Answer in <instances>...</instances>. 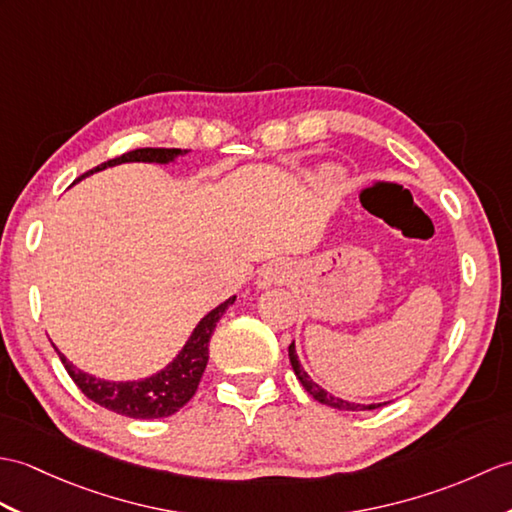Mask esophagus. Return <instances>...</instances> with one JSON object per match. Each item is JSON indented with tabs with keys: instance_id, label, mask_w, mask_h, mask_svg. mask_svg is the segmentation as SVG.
Here are the masks:
<instances>
[{
	"instance_id": "1",
	"label": "esophagus",
	"mask_w": 512,
	"mask_h": 512,
	"mask_svg": "<svg viewBox=\"0 0 512 512\" xmlns=\"http://www.w3.org/2000/svg\"><path fill=\"white\" fill-rule=\"evenodd\" d=\"M290 277H292V268L288 261L277 259V261H270V264H266L257 272L255 285L257 290H266L270 285H281L285 281H290Z\"/></svg>"
}]
</instances>
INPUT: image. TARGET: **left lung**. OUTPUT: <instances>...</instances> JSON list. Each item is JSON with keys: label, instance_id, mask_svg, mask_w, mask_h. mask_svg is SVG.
<instances>
[{"label": "left lung", "instance_id": "1", "mask_svg": "<svg viewBox=\"0 0 512 512\" xmlns=\"http://www.w3.org/2000/svg\"><path fill=\"white\" fill-rule=\"evenodd\" d=\"M288 355H290V364H292V368H294V375L299 377V382L303 384V388H305L307 392H310V395H312L318 403H325V406L336 408V410H351V412L375 410V408H379V406H386V403H390V401H384V403H355V401H347V399H342V397L331 395V392H327L323 386H318V384L314 382V379L305 373V368H303L301 362H299V355H296L294 342L290 344Z\"/></svg>", "mask_w": 512, "mask_h": 512}]
</instances>
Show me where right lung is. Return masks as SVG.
Wrapping results in <instances>:
<instances>
[{"mask_svg":"<svg viewBox=\"0 0 512 512\" xmlns=\"http://www.w3.org/2000/svg\"><path fill=\"white\" fill-rule=\"evenodd\" d=\"M185 154H189V150L139 148L98 165L95 170L82 174V178L122 163L168 165V163H174L178 157H185ZM233 303H235V296H229L227 301L220 303L218 307H213L209 314L202 316L200 323L194 327L192 336H189L187 342L183 344V349L176 353V358L168 366H163L161 371L141 379H128V382L100 379L91 373L80 371V368L71 364L65 355L54 347V344L52 347L56 349L63 366L67 368L69 377L74 379V384L85 392L91 401L98 403V406L113 410L117 414H122V417H130V419L172 417L174 412L181 410L185 403L194 397V392L200 384V377L205 373L207 362H209V340L213 336V329H216L218 320Z\"/></svg>","mask_w":512,"mask_h":512,"instance_id":"add662e5","label":"right lung"}]
</instances>
